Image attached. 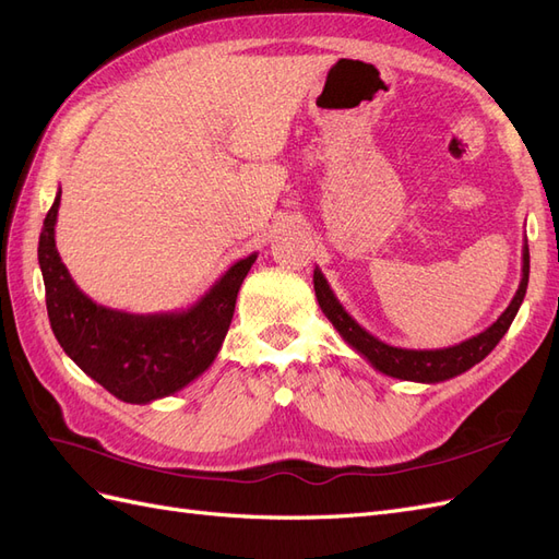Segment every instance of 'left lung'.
<instances>
[{
    "mask_svg": "<svg viewBox=\"0 0 559 559\" xmlns=\"http://www.w3.org/2000/svg\"><path fill=\"white\" fill-rule=\"evenodd\" d=\"M312 282H314V294H317V302H319L321 312L329 317L335 331L343 335V341L354 352H359L370 366L389 378L411 380V382H421V384H436V382L462 376L468 368L480 364L487 354L497 347V343L506 335V331L511 329L513 319L524 300V294H527L530 247H527V240H524V245H522V280H520V286H518L513 300L509 302V308H506L495 324L487 326L483 333L468 337V341H464L460 345L441 347V349H405V347H394V345L382 343L380 337H376L373 333H368L364 326H359L357 321H354V317L341 306V300L335 298L324 273H321L319 267H314Z\"/></svg>",
    "mask_w": 559,
    "mask_h": 559,
    "instance_id": "1",
    "label": "left lung"
}]
</instances>
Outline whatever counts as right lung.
Listing matches in <instances>:
<instances>
[{
	"label": "right lung",
	"mask_w": 559,
	"mask_h": 559,
	"mask_svg": "<svg viewBox=\"0 0 559 559\" xmlns=\"http://www.w3.org/2000/svg\"><path fill=\"white\" fill-rule=\"evenodd\" d=\"M56 193L39 235L46 310L60 347L83 373L126 403L177 394L214 364L224 345L238 292L259 253L233 263L189 310L132 314L97 306L64 267L56 247Z\"/></svg>",
	"instance_id": "obj_1"
}]
</instances>
